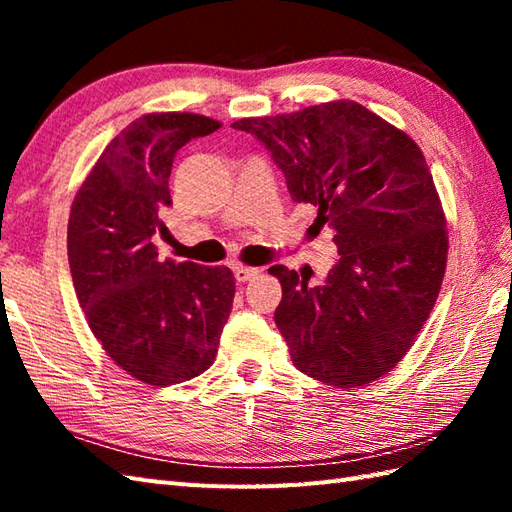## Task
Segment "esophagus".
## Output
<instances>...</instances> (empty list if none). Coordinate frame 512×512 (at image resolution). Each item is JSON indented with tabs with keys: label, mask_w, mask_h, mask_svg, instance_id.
<instances>
[{
	"label": "esophagus",
	"mask_w": 512,
	"mask_h": 512,
	"mask_svg": "<svg viewBox=\"0 0 512 512\" xmlns=\"http://www.w3.org/2000/svg\"><path fill=\"white\" fill-rule=\"evenodd\" d=\"M233 273H235V279L239 281V284H244V281L257 279L259 270H257V268H250V266H235Z\"/></svg>",
	"instance_id": "34e87169"
}]
</instances>
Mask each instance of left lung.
Masks as SVG:
<instances>
[{
	"label": "left lung",
	"mask_w": 512,
	"mask_h": 512,
	"mask_svg": "<svg viewBox=\"0 0 512 512\" xmlns=\"http://www.w3.org/2000/svg\"><path fill=\"white\" fill-rule=\"evenodd\" d=\"M284 171L295 202L334 228L339 259L323 284L273 266L275 323L299 372L361 387L391 372L436 306L447 268V220L420 147L354 101L242 118Z\"/></svg>",
	"instance_id": "1"
}]
</instances>
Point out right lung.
<instances>
[{"mask_svg":"<svg viewBox=\"0 0 512 512\" xmlns=\"http://www.w3.org/2000/svg\"><path fill=\"white\" fill-rule=\"evenodd\" d=\"M222 123L189 112L129 123L74 195L68 262L76 299L103 350L127 374L165 387L215 361L231 314L235 277L226 266L160 259L169 176L178 149Z\"/></svg>","mask_w":512,"mask_h":512,"instance_id":"add662e5","label":"right lung"}]
</instances>
